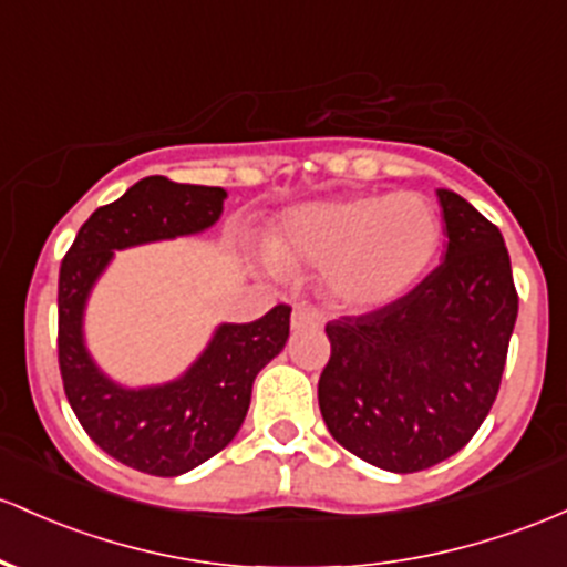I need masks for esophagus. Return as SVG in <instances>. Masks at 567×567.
I'll list each match as a JSON object with an SVG mask.
<instances>
[{
    "mask_svg": "<svg viewBox=\"0 0 567 567\" xmlns=\"http://www.w3.org/2000/svg\"><path fill=\"white\" fill-rule=\"evenodd\" d=\"M290 322H293V331H303V328H322L326 320H322V315L315 307H296Z\"/></svg>",
    "mask_w": 567,
    "mask_h": 567,
    "instance_id": "obj_1",
    "label": "esophagus"
}]
</instances>
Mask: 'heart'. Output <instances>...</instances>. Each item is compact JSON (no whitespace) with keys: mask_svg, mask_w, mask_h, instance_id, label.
Listing matches in <instances>:
<instances>
[{"mask_svg":"<svg viewBox=\"0 0 567 567\" xmlns=\"http://www.w3.org/2000/svg\"><path fill=\"white\" fill-rule=\"evenodd\" d=\"M441 247V217L422 193H369L296 207L271 234L277 269L322 271L347 312H377L406 296Z\"/></svg>","mask_w":567,"mask_h":567,"instance_id":"heart-1","label":"heart"}]
</instances>
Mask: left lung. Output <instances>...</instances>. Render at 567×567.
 I'll return each mask as SVG.
<instances>
[{"mask_svg":"<svg viewBox=\"0 0 567 567\" xmlns=\"http://www.w3.org/2000/svg\"><path fill=\"white\" fill-rule=\"evenodd\" d=\"M439 202L444 264L390 307L326 326L322 420L344 450L393 474L431 468L474 439L519 309L497 226L455 190L439 188Z\"/></svg>","mask_w":567,"mask_h":567,"instance_id":"1","label":"left lung"}]
</instances>
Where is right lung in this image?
Masks as SVG:
<instances>
[{
    "instance_id": "right-lung-1",
    "label": "right lung",
    "mask_w": 567,
    "mask_h": 567,
    "mask_svg": "<svg viewBox=\"0 0 567 567\" xmlns=\"http://www.w3.org/2000/svg\"><path fill=\"white\" fill-rule=\"evenodd\" d=\"M226 190L145 177L99 207L74 236L59 271V369L83 431L128 468L179 476L226 450L250 409L258 371L282 352L290 307L255 322H223L207 350L174 382L123 388L93 363L83 339L91 288L115 250L207 231L220 220Z\"/></svg>"
}]
</instances>
